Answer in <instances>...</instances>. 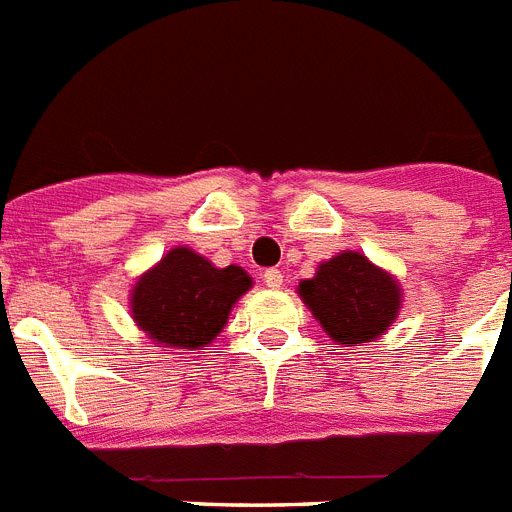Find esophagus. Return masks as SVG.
Masks as SVG:
<instances>
[{
	"mask_svg": "<svg viewBox=\"0 0 512 512\" xmlns=\"http://www.w3.org/2000/svg\"><path fill=\"white\" fill-rule=\"evenodd\" d=\"M264 285L272 287V290L282 287V272H280V269H266V272H264Z\"/></svg>",
	"mask_w": 512,
	"mask_h": 512,
	"instance_id": "obj_1",
	"label": "esophagus"
}]
</instances>
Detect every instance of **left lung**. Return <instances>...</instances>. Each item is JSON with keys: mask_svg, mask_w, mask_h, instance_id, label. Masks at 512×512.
<instances>
[{"mask_svg": "<svg viewBox=\"0 0 512 512\" xmlns=\"http://www.w3.org/2000/svg\"><path fill=\"white\" fill-rule=\"evenodd\" d=\"M298 293L340 345L377 340L400 308L398 282L353 251L324 261L314 280L301 282Z\"/></svg>", "mask_w": 512, "mask_h": 512, "instance_id": "8db88e82", "label": "left lung"}]
</instances>
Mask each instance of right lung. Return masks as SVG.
I'll list each match as a JSON object with an SVG mask.
<instances>
[{"mask_svg":"<svg viewBox=\"0 0 512 512\" xmlns=\"http://www.w3.org/2000/svg\"><path fill=\"white\" fill-rule=\"evenodd\" d=\"M251 287L240 266H217L190 248H172L133 287V319L159 345L206 348Z\"/></svg>","mask_w":512,"mask_h":512,"instance_id":"right-lung-1","label":"right lung"}]
</instances>
